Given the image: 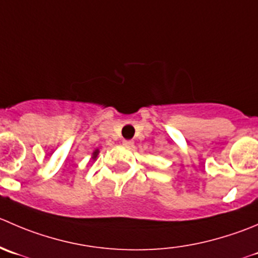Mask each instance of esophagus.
Masks as SVG:
<instances>
[{"mask_svg":"<svg viewBox=\"0 0 258 258\" xmlns=\"http://www.w3.org/2000/svg\"><path fill=\"white\" fill-rule=\"evenodd\" d=\"M122 144H123L124 146H127V147L134 146V141H132V140H123V142H122Z\"/></svg>","mask_w":258,"mask_h":258,"instance_id":"obj_1","label":"esophagus"}]
</instances>
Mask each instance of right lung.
<instances>
[{
	"mask_svg": "<svg viewBox=\"0 0 258 258\" xmlns=\"http://www.w3.org/2000/svg\"><path fill=\"white\" fill-rule=\"evenodd\" d=\"M98 152H99V151H98V149H97L96 151L93 152V159H96V157H97V155H98Z\"/></svg>",
	"mask_w": 258,
	"mask_h": 258,
	"instance_id": "obj_1",
	"label": "right lung"
}]
</instances>
